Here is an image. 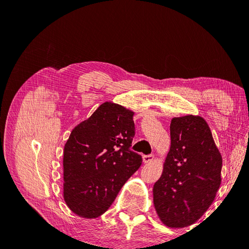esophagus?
Listing matches in <instances>:
<instances>
[{
	"instance_id": "1",
	"label": "esophagus",
	"mask_w": 249,
	"mask_h": 249,
	"mask_svg": "<svg viewBox=\"0 0 249 249\" xmlns=\"http://www.w3.org/2000/svg\"><path fill=\"white\" fill-rule=\"evenodd\" d=\"M155 160V156L154 155H147V156H143V162L144 163H150Z\"/></svg>"
}]
</instances>
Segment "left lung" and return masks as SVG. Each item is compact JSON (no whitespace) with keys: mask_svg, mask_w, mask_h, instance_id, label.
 <instances>
[{"mask_svg":"<svg viewBox=\"0 0 249 249\" xmlns=\"http://www.w3.org/2000/svg\"><path fill=\"white\" fill-rule=\"evenodd\" d=\"M170 140L162 176L154 185V206L163 224L182 229L196 222L214 201L222 158L200 116L173 117Z\"/></svg>","mask_w":249,"mask_h":249,"instance_id":"8db88e82","label":"left lung"}]
</instances>
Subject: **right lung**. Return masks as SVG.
I'll return each instance as SVG.
<instances>
[{
  "label": "right lung",
  "instance_id": "add662e5",
  "mask_svg": "<svg viewBox=\"0 0 249 249\" xmlns=\"http://www.w3.org/2000/svg\"><path fill=\"white\" fill-rule=\"evenodd\" d=\"M133 116L106 102L73 127L63 150V198L72 213L87 219L103 215L140 167L141 156L130 149Z\"/></svg>",
  "mask_w": 249,
  "mask_h": 249
}]
</instances>
